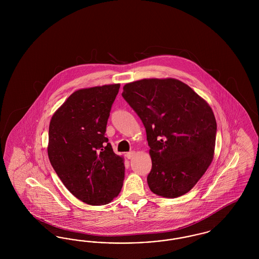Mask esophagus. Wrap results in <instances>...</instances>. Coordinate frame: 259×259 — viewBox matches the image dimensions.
I'll return each mask as SVG.
<instances>
[{
	"label": "esophagus",
	"mask_w": 259,
	"mask_h": 259,
	"mask_svg": "<svg viewBox=\"0 0 259 259\" xmlns=\"http://www.w3.org/2000/svg\"><path fill=\"white\" fill-rule=\"evenodd\" d=\"M126 156H127L128 159H132V158L135 156V151H129V152H127Z\"/></svg>",
	"instance_id": "34e87169"
}]
</instances>
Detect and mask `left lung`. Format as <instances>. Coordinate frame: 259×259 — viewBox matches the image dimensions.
Listing matches in <instances>:
<instances>
[{"mask_svg":"<svg viewBox=\"0 0 259 259\" xmlns=\"http://www.w3.org/2000/svg\"><path fill=\"white\" fill-rule=\"evenodd\" d=\"M122 96L146 128L150 190L165 198L187 193L213 159L217 121L209 104L176 78L133 81Z\"/></svg>","mask_w":259,"mask_h":259,"instance_id":"1","label":"left lung"}]
</instances>
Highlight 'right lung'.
I'll return each mask as SVG.
<instances>
[{"mask_svg": "<svg viewBox=\"0 0 259 259\" xmlns=\"http://www.w3.org/2000/svg\"><path fill=\"white\" fill-rule=\"evenodd\" d=\"M120 84L74 91L51 117L48 154L63 185L92 206L109 204L121 191L124 158L105 137Z\"/></svg>", "mask_w": 259, "mask_h": 259, "instance_id": "obj_1", "label": "right lung"}]
</instances>
